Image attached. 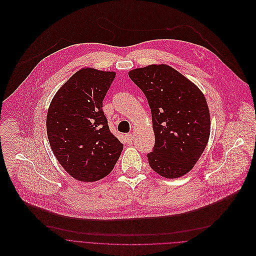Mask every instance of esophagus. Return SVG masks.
<instances>
[{
  "label": "esophagus",
  "instance_id": "obj_1",
  "mask_svg": "<svg viewBox=\"0 0 256 256\" xmlns=\"http://www.w3.org/2000/svg\"><path fill=\"white\" fill-rule=\"evenodd\" d=\"M125 138H126V140H127L128 143H131V142L133 141V135H132L131 133L126 134V135H125Z\"/></svg>",
  "mask_w": 256,
  "mask_h": 256
}]
</instances>
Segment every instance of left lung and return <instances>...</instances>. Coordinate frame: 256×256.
<instances>
[{
    "mask_svg": "<svg viewBox=\"0 0 256 256\" xmlns=\"http://www.w3.org/2000/svg\"><path fill=\"white\" fill-rule=\"evenodd\" d=\"M144 92L156 136L150 168L166 178L188 174L205 150L210 137V111L205 96L172 66L150 64L128 72Z\"/></svg>",
    "mask_w": 256,
    "mask_h": 256,
    "instance_id": "1",
    "label": "left lung"
}]
</instances>
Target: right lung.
<instances>
[{
  "mask_svg": "<svg viewBox=\"0 0 256 256\" xmlns=\"http://www.w3.org/2000/svg\"><path fill=\"white\" fill-rule=\"evenodd\" d=\"M115 76V72L82 68L51 100L46 117L49 144L60 166L76 180L105 178L123 150L102 109Z\"/></svg>",
  "mask_w": 256,
  "mask_h": 256,
  "instance_id": "right-lung-1",
  "label": "right lung"
}]
</instances>
